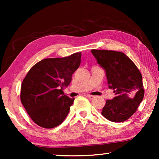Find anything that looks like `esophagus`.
I'll return each mask as SVG.
<instances>
[{"mask_svg": "<svg viewBox=\"0 0 159 159\" xmlns=\"http://www.w3.org/2000/svg\"><path fill=\"white\" fill-rule=\"evenodd\" d=\"M88 98H89L90 99H93L94 98H95V96L92 95H88Z\"/></svg>", "mask_w": 159, "mask_h": 159, "instance_id": "obj_1", "label": "esophagus"}]
</instances>
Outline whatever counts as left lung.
Here are the masks:
<instances>
[{"label": "left lung", "mask_w": 159, "mask_h": 159, "mask_svg": "<svg viewBox=\"0 0 159 159\" xmlns=\"http://www.w3.org/2000/svg\"><path fill=\"white\" fill-rule=\"evenodd\" d=\"M98 64L106 72L107 83L115 97L107 99L102 115L112 122L128 120L138 109L144 98L142 74L123 52L92 50Z\"/></svg>", "instance_id": "obj_1"}]
</instances>
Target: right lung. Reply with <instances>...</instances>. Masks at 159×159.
Instances as JSON below:
<instances>
[{
    "label": "right lung",
    "instance_id": "obj_1",
    "mask_svg": "<svg viewBox=\"0 0 159 159\" xmlns=\"http://www.w3.org/2000/svg\"><path fill=\"white\" fill-rule=\"evenodd\" d=\"M80 61L81 52H76L66 57L44 59L29 70L21 83L20 99L38 125L52 128L65 119L74 98L66 96L62 90L71 83Z\"/></svg>",
    "mask_w": 159,
    "mask_h": 159
}]
</instances>
